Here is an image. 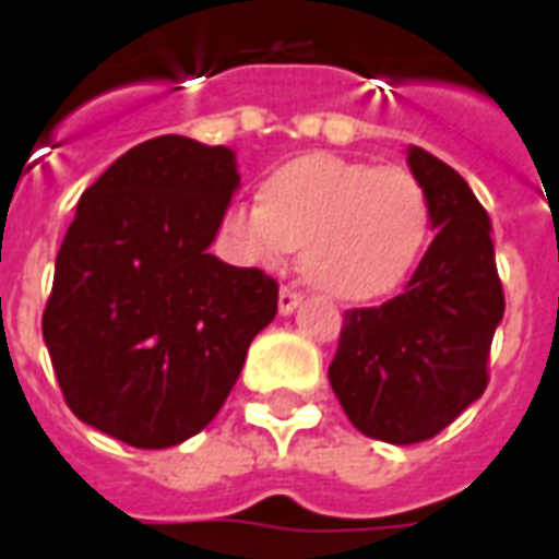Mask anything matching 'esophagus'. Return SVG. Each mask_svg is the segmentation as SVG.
Wrapping results in <instances>:
<instances>
[{
    "mask_svg": "<svg viewBox=\"0 0 559 559\" xmlns=\"http://www.w3.org/2000/svg\"><path fill=\"white\" fill-rule=\"evenodd\" d=\"M299 302H302V293L293 290V287H281V293H278V311H281V314H293V311L299 308Z\"/></svg>",
    "mask_w": 559,
    "mask_h": 559,
    "instance_id": "esophagus-1",
    "label": "esophagus"
}]
</instances>
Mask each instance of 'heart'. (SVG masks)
<instances>
[{
  "mask_svg": "<svg viewBox=\"0 0 559 559\" xmlns=\"http://www.w3.org/2000/svg\"><path fill=\"white\" fill-rule=\"evenodd\" d=\"M431 233V203L404 167L332 155L290 160L269 176L263 203H233L224 236L245 263L302 269L341 299H374L411 275Z\"/></svg>",
  "mask_w": 559,
  "mask_h": 559,
  "instance_id": "b5f03b06",
  "label": "heart"
}]
</instances>
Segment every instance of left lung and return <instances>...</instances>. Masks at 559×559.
I'll return each instance as SVG.
<instances>
[{
  "label": "left lung",
  "mask_w": 559,
  "mask_h": 559,
  "mask_svg": "<svg viewBox=\"0 0 559 559\" xmlns=\"http://www.w3.org/2000/svg\"><path fill=\"white\" fill-rule=\"evenodd\" d=\"M433 242L407 287L374 308L344 311L329 383L371 440H431L488 386L493 329L503 320L491 221L469 185L431 152L411 146Z\"/></svg>",
  "instance_id": "left-lung-1"
}]
</instances>
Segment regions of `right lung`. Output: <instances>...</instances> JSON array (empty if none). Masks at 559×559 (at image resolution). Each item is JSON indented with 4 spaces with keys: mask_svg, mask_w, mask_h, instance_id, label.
Instances as JSON below:
<instances>
[{
    "mask_svg": "<svg viewBox=\"0 0 559 559\" xmlns=\"http://www.w3.org/2000/svg\"><path fill=\"white\" fill-rule=\"evenodd\" d=\"M236 188L230 148L164 134L83 191L41 320L78 419L134 449L215 419L278 311V281L206 251Z\"/></svg>",
    "mask_w": 559,
    "mask_h": 559,
    "instance_id": "1",
    "label": "right lung"
}]
</instances>
